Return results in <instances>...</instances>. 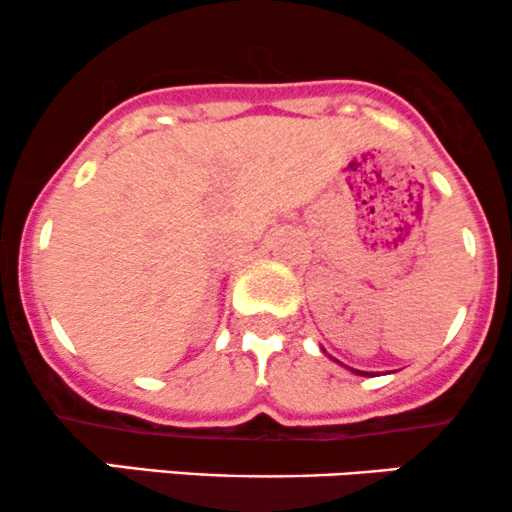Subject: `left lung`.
<instances>
[{"mask_svg": "<svg viewBox=\"0 0 512 512\" xmlns=\"http://www.w3.org/2000/svg\"><path fill=\"white\" fill-rule=\"evenodd\" d=\"M350 370H353V367H350ZM355 375H367V372H360V370H353Z\"/></svg>", "mask_w": 512, "mask_h": 512, "instance_id": "8db88e82", "label": "left lung"}]
</instances>
